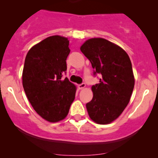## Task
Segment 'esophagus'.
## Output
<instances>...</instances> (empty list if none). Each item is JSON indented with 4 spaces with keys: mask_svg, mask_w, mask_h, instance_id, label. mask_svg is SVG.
Returning <instances> with one entry per match:
<instances>
[{
    "mask_svg": "<svg viewBox=\"0 0 158 158\" xmlns=\"http://www.w3.org/2000/svg\"><path fill=\"white\" fill-rule=\"evenodd\" d=\"M85 87V83H82V84H79V85H78V88L79 89H84Z\"/></svg>",
    "mask_w": 158,
    "mask_h": 158,
    "instance_id": "esophagus-1",
    "label": "esophagus"
}]
</instances>
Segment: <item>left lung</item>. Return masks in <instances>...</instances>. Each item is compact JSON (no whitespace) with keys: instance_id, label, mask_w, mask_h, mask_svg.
Here are the masks:
<instances>
[{"instance_id":"8db88e82","label":"left lung","mask_w":158,"mask_h":158,"mask_svg":"<svg viewBox=\"0 0 158 158\" xmlns=\"http://www.w3.org/2000/svg\"><path fill=\"white\" fill-rule=\"evenodd\" d=\"M80 50L90 60L94 73L102 75L86 104L89 117L99 125L111 123L128 106L135 86L130 58L122 47L103 38L87 40Z\"/></svg>"}]
</instances>
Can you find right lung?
<instances>
[{
    "instance_id": "obj_1",
    "label": "right lung",
    "mask_w": 158,
    "mask_h": 158,
    "mask_svg": "<svg viewBox=\"0 0 158 158\" xmlns=\"http://www.w3.org/2000/svg\"><path fill=\"white\" fill-rule=\"evenodd\" d=\"M69 52L68 38L55 35L32 47L25 59L23 89L33 109L49 122L63 120L75 99L76 86L62 79Z\"/></svg>"
}]
</instances>
